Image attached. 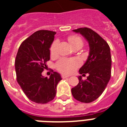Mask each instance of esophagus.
<instances>
[{"mask_svg": "<svg viewBox=\"0 0 127 127\" xmlns=\"http://www.w3.org/2000/svg\"><path fill=\"white\" fill-rule=\"evenodd\" d=\"M68 77H69V76L64 75V74H62L61 75L62 78H68Z\"/></svg>", "mask_w": 127, "mask_h": 127, "instance_id": "34e87169", "label": "esophagus"}]
</instances>
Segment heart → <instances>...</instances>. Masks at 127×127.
<instances>
[{"instance_id": "heart-1", "label": "heart", "mask_w": 127, "mask_h": 127, "mask_svg": "<svg viewBox=\"0 0 127 127\" xmlns=\"http://www.w3.org/2000/svg\"><path fill=\"white\" fill-rule=\"evenodd\" d=\"M68 41L74 49L82 48L84 45L83 39L80 36L72 35L68 37ZM59 41L56 39L52 43L50 47V55L52 57L57 55V47ZM80 65V62L77 59H61L56 63V68L59 72L63 74H70L73 72Z\"/></svg>"}]
</instances>
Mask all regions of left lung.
Wrapping results in <instances>:
<instances>
[{"mask_svg": "<svg viewBox=\"0 0 127 127\" xmlns=\"http://www.w3.org/2000/svg\"><path fill=\"white\" fill-rule=\"evenodd\" d=\"M73 31L80 33L86 39L90 50L88 60L79 70L80 74L85 75V74L88 73L89 76L85 80L82 79V76H80L79 83L72 88V94L80 102H92L103 92L110 80V47L108 43L92 29L81 28Z\"/></svg>", "mask_w": 127, "mask_h": 127, "instance_id": "left-lung-1", "label": "left lung"}]
</instances>
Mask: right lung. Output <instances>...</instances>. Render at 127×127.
Instances as JSON below:
<instances>
[{
    "label": "right lung",
    "mask_w": 127,
    "mask_h": 127,
    "mask_svg": "<svg viewBox=\"0 0 127 127\" xmlns=\"http://www.w3.org/2000/svg\"><path fill=\"white\" fill-rule=\"evenodd\" d=\"M55 32L39 30L21 43L15 60L16 80L29 99L37 103H47L55 98L57 86L62 80L54 72L44 77L42 72L50 60L49 48Z\"/></svg>",
    "instance_id": "add662e5"
}]
</instances>
